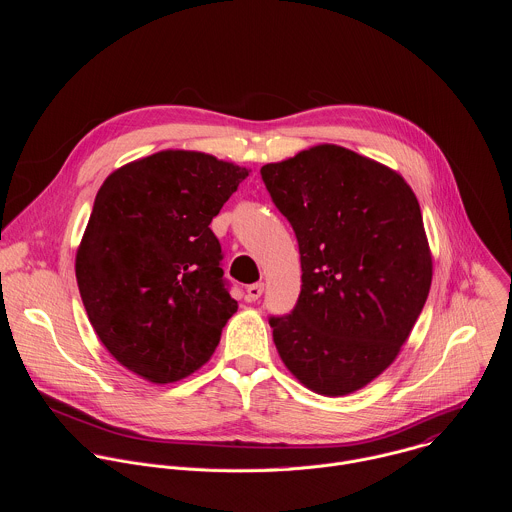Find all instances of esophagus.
I'll list each match as a JSON object with an SVG mask.
<instances>
[{"instance_id":"34e87169","label":"esophagus","mask_w":512,"mask_h":512,"mask_svg":"<svg viewBox=\"0 0 512 512\" xmlns=\"http://www.w3.org/2000/svg\"><path fill=\"white\" fill-rule=\"evenodd\" d=\"M263 283H251L249 287H247V300L249 302H257L261 296H263Z\"/></svg>"}]
</instances>
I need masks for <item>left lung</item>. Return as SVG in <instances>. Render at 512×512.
<instances>
[{
	"label": "left lung",
	"mask_w": 512,
	"mask_h": 512,
	"mask_svg": "<svg viewBox=\"0 0 512 512\" xmlns=\"http://www.w3.org/2000/svg\"><path fill=\"white\" fill-rule=\"evenodd\" d=\"M261 178L302 263L294 310L269 316L277 352L308 389L348 395L395 360L427 300L419 202L397 172L328 143Z\"/></svg>",
	"instance_id": "obj_1"
}]
</instances>
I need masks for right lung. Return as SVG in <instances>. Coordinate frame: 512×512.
<instances>
[{
    "instance_id": "add662e5",
    "label": "right lung",
    "mask_w": 512,
    "mask_h": 512,
    "mask_svg": "<svg viewBox=\"0 0 512 512\" xmlns=\"http://www.w3.org/2000/svg\"><path fill=\"white\" fill-rule=\"evenodd\" d=\"M247 176L208 154L168 150L99 188L77 283L99 340L135 375L180 381L218 346L237 302L210 221Z\"/></svg>"
}]
</instances>
